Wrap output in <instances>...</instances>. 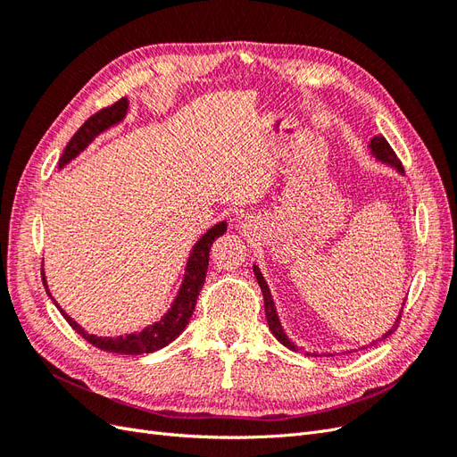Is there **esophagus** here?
<instances>
[{
  "label": "esophagus",
  "instance_id": "1",
  "mask_svg": "<svg viewBox=\"0 0 457 457\" xmlns=\"http://www.w3.org/2000/svg\"><path fill=\"white\" fill-rule=\"evenodd\" d=\"M242 225H244V227H245V225H247V223H242Z\"/></svg>",
  "mask_w": 457,
  "mask_h": 457
}]
</instances>
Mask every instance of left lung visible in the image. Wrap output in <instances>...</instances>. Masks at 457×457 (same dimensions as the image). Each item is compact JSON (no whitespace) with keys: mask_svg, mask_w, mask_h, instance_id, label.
<instances>
[{"mask_svg":"<svg viewBox=\"0 0 457 457\" xmlns=\"http://www.w3.org/2000/svg\"><path fill=\"white\" fill-rule=\"evenodd\" d=\"M368 148H370V154H371L373 158H376L378 162H381V163H385V165H389V168H395V170H396V173H400V175L404 173V170H403V163H400V160L396 158V154L393 152V148L389 146V143L385 141V137H383V135L371 137V141L368 143ZM253 272H255V278H257L259 287H261V292H262V299H265V314H267V324H269V329L272 331V336H274L276 339H278L282 345H286V347H292V349H295V345H294L292 341H289V337H287V334H286V329H284V326H282V322H280V316H278V311H276L272 294H270V289H269V286H267V282H265V276L261 274V270H259V267H257V265H253ZM404 303H406V299H404ZM404 303H403V307H400L398 316L395 318L393 326H391L389 329H386L385 334L381 336V339H378V341L386 339V337H389V336L393 334V331L396 329V326H398V322H400V316H403ZM378 341H371V343H370V347H373V345H378ZM307 354H309V353H307ZM312 356H320V354L312 353ZM324 356H334V354L324 353Z\"/></svg>","mask_w":457,"mask_h":457,"instance_id":"1","label":"left lung"}]
</instances>
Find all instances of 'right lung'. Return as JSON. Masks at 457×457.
<instances>
[{
  "instance_id": "1",
  "label": "right lung",
  "mask_w": 457,
  "mask_h": 457,
  "mask_svg": "<svg viewBox=\"0 0 457 457\" xmlns=\"http://www.w3.org/2000/svg\"><path fill=\"white\" fill-rule=\"evenodd\" d=\"M128 108H129V101L126 99V96H123V99H120L116 104L108 106V108H103L101 112L93 114L84 123V126H81L74 133L71 143L66 145L62 156L59 160V170H62L66 163H71L76 156H79L81 152H84L101 133H104L110 128L118 126L120 121L126 120ZM223 232H227V220H220V223L213 225L210 230H205L202 234V237L198 238V242L192 245V250L188 253L185 274H183V282H181V286H179V292H177V295H175V299L171 303V307L168 309V312H163V316L160 318V320L148 324L141 331H133V334L118 336V337H103V336L87 334V331L81 328L72 316H68L62 311V307L59 305V303L53 299L44 270H41V278H44V286H46L47 295L53 299V303H54V305H57L61 314L66 318V322L71 324L86 341L95 345L96 349L106 351V353H118V354H146V353H154V351L163 349L165 345H170L171 341H175L185 331L192 312H195L196 299L200 295V289H202V286L205 282L207 265H210L212 244L219 237H223Z\"/></svg>"
}]
</instances>
